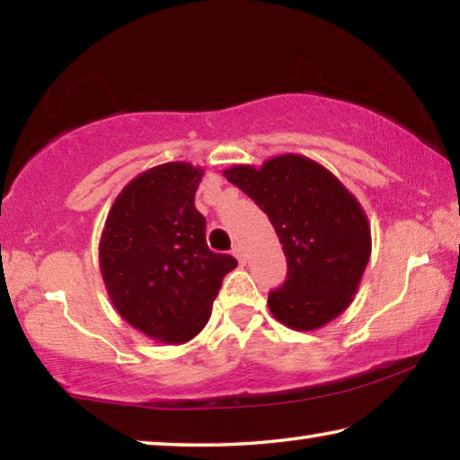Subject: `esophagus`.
<instances>
[{"mask_svg": "<svg viewBox=\"0 0 460 460\" xmlns=\"http://www.w3.org/2000/svg\"><path fill=\"white\" fill-rule=\"evenodd\" d=\"M233 256H235L239 262H245V256H243V248L239 243L233 245Z\"/></svg>", "mask_w": 460, "mask_h": 460, "instance_id": "1", "label": "esophagus"}]
</instances>
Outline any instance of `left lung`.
Returning <instances> with one entry per match:
<instances>
[{
    "instance_id": "left-lung-1",
    "label": "left lung",
    "mask_w": 460,
    "mask_h": 460,
    "mask_svg": "<svg viewBox=\"0 0 460 460\" xmlns=\"http://www.w3.org/2000/svg\"><path fill=\"white\" fill-rule=\"evenodd\" d=\"M223 175L269 215L287 280L269 310L293 331H318L351 305L372 253L366 210L337 175L304 155L233 164Z\"/></svg>"
}]
</instances>
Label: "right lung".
Returning a JSON list of instances; mask_svg holds the SVG:
<instances>
[{"label": "right lung", "instance_id": "add662e5", "mask_svg": "<svg viewBox=\"0 0 460 460\" xmlns=\"http://www.w3.org/2000/svg\"><path fill=\"white\" fill-rule=\"evenodd\" d=\"M202 175L186 161L142 171L115 198L101 233V277L113 307L164 345H183L207 326L225 274L237 266L207 245V221L194 207Z\"/></svg>", "mask_w": 460, "mask_h": 460}]
</instances>
